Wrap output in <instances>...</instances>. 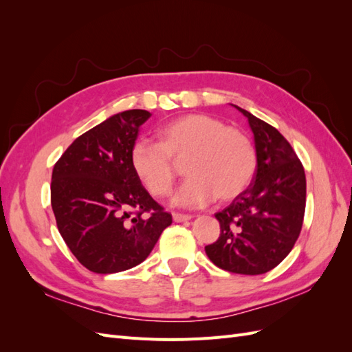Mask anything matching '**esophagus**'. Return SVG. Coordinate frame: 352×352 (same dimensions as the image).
<instances>
[{
	"label": "esophagus",
	"mask_w": 352,
	"mask_h": 352,
	"mask_svg": "<svg viewBox=\"0 0 352 352\" xmlns=\"http://www.w3.org/2000/svg\"><path fill=\"white\" fill-rule=\"evenodd\" d=\"M172 217H173V220L175 221H177V223H180V221H186V220H189L190 217V214H184V212H172Z\"/></svg>",
	"instance_id": "1"
}]
</instances>
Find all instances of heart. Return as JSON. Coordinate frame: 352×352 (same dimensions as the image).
<instances>
[{
    "label": "heart",
    "mask_w": 352,
    "mask_h": 352,
    "mask_svg": "<svg viewBox=\"0 0 352 352\" xmlns=\"http://www.w3.org/2000/svg\"><path fill=\"white\" fill-rule=\"evenodd\" d=\"M185 162L188 179L173 202L180 207H202L217 197L230 201L251 184L257 151L251 138L208 114H186L158 129V142L141 138L131 150V166L153 197L173 188L177 168Z\"/></svg>",
    "instance_id": "obj_1"
}]
</instances>
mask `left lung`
Masks as SVG:
<instances>
[{
	"mask_svg": "<svg viewBox=\"0 0 352 352\" xmlns=\"http://www.w3.org/2000/svg\"><path fill=\"white\" fill-rule=\"evenodd\" d=\"M257 151L250 186L216 212L220 236L206 247L217 267L238 274H263L280 264L300 236L307 182L302 163L291 144L272 124L247 110Z\"/></svg>",
	"mask_w": 352,
	"mask_h": 352,
	"instance_id": "left-lung-1",
	"label": "left lung"
}]
</instances>
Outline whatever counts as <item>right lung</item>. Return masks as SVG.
I'll use <instances>...</instances> for the list:
<instances>
[{
    "label": "right lung",
    "mask_w": 352,
    "mask_h": 352,
    "mask_svg": "<svg viewBox=\"0 0 352 352\" xmlns=\"http://www.w3.org/2000/svg\"><path fill=\"white\" fill-rule=\"evenodd\" d=\"M146 110H127L73 141L52 168L51 207L60 235L88 270L109 274L142 263L172 214L131 166Z\"/></svg>",
    "instance_id": "right-lung-1"
}]
</instances>
